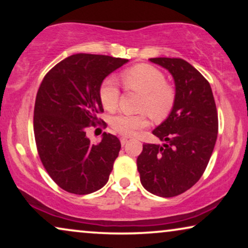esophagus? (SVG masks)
I'll return each mask as SVG.
<instances>
[{
	"mask_svg": "<svg viewBox=\"0 0 248 248\" xmlns=\"http://www.w3.org/2000/svg\"><path fill=\"white\" fill-rule=\"evenodd\" d=\"M127 141H128L127 138H121V144L123 145V147L127 143Z\"/></svg>",
	"mask_w": 248,
	"mask_h": 248,
	"instance_id": "34e87169",
	"label": "esophagus"
}]
</instances>
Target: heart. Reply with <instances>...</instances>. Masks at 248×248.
<instances>
[{
	"label": "heart",
	"instance_id": "heart-1",
	"mask_svg": "<svg viewBox=\"0 0 248 248\" xmlns=\"http://www.w3.org/2000/svg\"><path fill=\"white\" fill-rule=\"evenodd\" d=\"M122 81L126 89L141 93L139 110L145 111L152 120L162 121L170 113L175 104V89L166 83L165 74L157 67L140 64L122 73ZM100 101L105 109L114 110L120 99V89L113 78H106L99 89ZM111 127L122 135L135 134L148 125L145 114H118L110 121Z\"/></svg>",
	"mask_w": 248,
	"mask_h": 248
}]
</instances>
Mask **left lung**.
Wrapping results in <instances>:
<instances>
[{"mask_svg":"<svg viewBox=\"0 0 248 248\" xmlns=\"http://www.w3.org/2000/svg\"><path fill=\"white\" fill-rule=\"evenodd\" d=\"M174 78L176 98L169 116L152 131L165 143H144L137 165L143 187L172 198L201 178L218 135V113L210 83L182 59H150Z\"/></svg>","mask_w":248,"mask_h":248,"instance_id":"8db88e82","label":"left lung"}]
</instances>
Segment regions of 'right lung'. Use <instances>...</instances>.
Wrapping results in <instances>:
<instances>
[{
	"instance_id": "1",
	"label": "right lung",
	"mask_w": 248,
	"mask_h": 248,
	"mask_svg": "<svg viewBox=\"0 0 248 248\" xmlns=\"http://www.w3.org/2000/svg\"><path fill=\"white\" fill-rule=\"evenodd\" d=\"M127 62L74 54L57 63L40 83L33 110L37 150L46 171L64 191L90 194L108 182L121 142L105 132L100 142L93 143L86 130L104 111L99 97L104 79Z\"/></svg>"
}]
</instances>
